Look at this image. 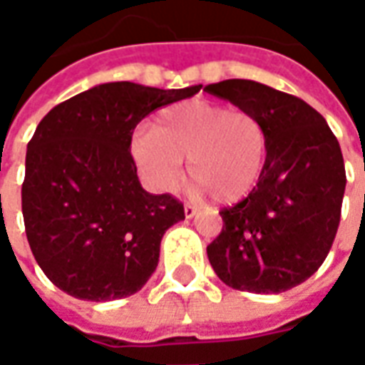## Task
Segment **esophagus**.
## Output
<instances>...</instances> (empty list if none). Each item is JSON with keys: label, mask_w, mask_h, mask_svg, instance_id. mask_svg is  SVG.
Listing matches in <instances>:
<instances>
[{"label": "esophagus", "mask_w": 365, "mask_h": 365, "mask_svg": "<svg viewBox=\"0 0 365 365\" xmlns=\"http://www.w3.org/2000/svg\"><path fill=\"white\" fill-rule=\"evenodd\" d=\"M197 207L195 205H191V203H185V205H183V213H185V217H187V219H191V217H193V215H197Z\"/></svg>", "instance_id": "34e87169"}]
</instances>
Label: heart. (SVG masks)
<instances>
[{
  "instance_id": "b5f03b06",
  "label": "heart",
  "mask_w": 365,
  "mask_h": 365,
  "mask_svg": "<svg viewBox=\"0 0 365 365\" xmlns=\"http://www.w3.org/2000/svg\"><path fill=\"white\" fill-rule=\"evenodd\" d=\"M268 143L258 115L193 99L160 111L152 130L136 135L133 156L158 190H174L187 160L195 193L209 190L219 201H237L260 180Z\"/></svg>"
}]
</instances>
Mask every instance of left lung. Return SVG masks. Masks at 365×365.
I'll return each mask as SVG.
<instances>
[{
	"mask_svg": "<svg viewBox=\"0 0 365 365\" xmlns=\"http://www.w3.org/2000/svg\"><path fill=\"white\" fill-rule=\"evenodd\" d=\"M207 93L258 115L268 158L248 197L222 207V230L207 256L238 291L282 293L321 268L334 237L346 187L344 158L321 113L252 80L209 83Z\"/></svg>",
	"mask_w": 365,
	"mask_h": 365,
	"instance_id": "8db88e82",
	"label": "left lung"
}]
</instances>
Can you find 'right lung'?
<instances>
[{"mask_svg":"<svg viewBox=\"0 0 365 365\" xmlns=\"http://www.w3.org/2000/svg\"><path fill=\"white\" fill-rule=\"evenodd\" d=\"M201 86H96L46 113L29 140L21 207L31 252L58 289L83 301L128 297L148 282L162 237L185 219L170 193L143 190L133 130Z\"/></svg>","mask_w":365,"mask_h":365,"instance_id":"right-lung-1","label":"right lung"}]
</instances>
